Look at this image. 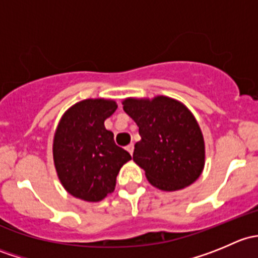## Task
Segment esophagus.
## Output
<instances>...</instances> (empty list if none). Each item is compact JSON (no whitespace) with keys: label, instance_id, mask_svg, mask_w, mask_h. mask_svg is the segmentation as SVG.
<instances>
[{"label":"esophagus","instance_id":"34e87169","mask_svg":"<svg viewBox=\"0 0 258 258\" xmlns=\"http://www.w3.org/2000/svg\"><path fill=\"white\" fill-rule=\"evenodd\" d=\"M126 150L128 151V152L132 155V153H134V150H135V145H134V144H130V145L126 147Z\"/></svg>","mask_w":258,"mask_h":258}]
</instances>
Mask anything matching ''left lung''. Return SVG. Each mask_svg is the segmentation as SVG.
Here are the masks:
<instances>
[{
  "mask_svg": "<svg viewBox=\"0 0 258 258\" xmlns=\"http://www.w3.org/2000/svg\"><path fill=\"white\" fill-rule=\"evenodd\" d=\"M124 112L139 126L141 141L134 161L148 182L163 191H177L194 183L205 166V142L194 114L173 98H127Z\"/></svg>",
  "mask_w": 258,
  "mask_h": 258,
  "instance_id": "8db88e82",
  "label": "left lung"
}]
</instances>
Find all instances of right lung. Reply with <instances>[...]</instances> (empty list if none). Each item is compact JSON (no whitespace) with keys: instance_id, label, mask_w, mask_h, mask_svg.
I'll return each mask as SVG.
<instances>
[{"instance_id":"1","label":"right lung","mask_w":258,"mask_h":258,"mask_svg":"<svg viewBox=\"0 0 258 258\" xmlns=\"http://www.w3.org/2000/svg\"><path fill=\"white\" fill-rule=\"evenodd\" d=\"M116 108L110 100L81 101L66 111L54 134L53 160L59 181L83 201H101L113 192L119 168L131 160L105 127V119Z\"/></svg>"}]
</instances>
